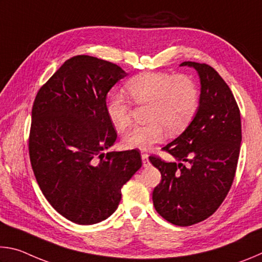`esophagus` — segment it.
Listing matches in <instances>:
<instances>
[{
	"mask_svg": "<svg viewBox=\"0 0 262 262\" xmlns=\"http://www.w3.org/2000/svg\"><path fill=\"white\" fill-rule=\"evenodd\" d=\"M142 157V163H143V166H149L150 163H149V159H148V154L143 152L141 155Z\"/></svg>",
	"mask_w": 262,
	"mask_h": 262,
	"instance_id": "obj_1",
	"label": "esophagus"
}]
</instances>
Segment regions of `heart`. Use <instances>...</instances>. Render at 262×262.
<instances>
[{
    "label": "heart",
    "instance_id": "1",
    "mask_svg": "<svg viewBox=\"0 0 262 262\" xmlns=\"http://www.w3.org/2000/svg\"><path fill=\"white\" fill-rule=\"evenodd\" d=\"M127 95L137 106L148 105L145 125L136 126L123 136L128 149L148 150L168 134H178L193 121L200 106V90L195 79L186 74L147 72L126 83ZM106 113L118 130L130 123L132 106L125 95L117 92L106 101Z\"/></svg>",
    "mask_w": 262,
    "mask_h": 262
}]
</instances>
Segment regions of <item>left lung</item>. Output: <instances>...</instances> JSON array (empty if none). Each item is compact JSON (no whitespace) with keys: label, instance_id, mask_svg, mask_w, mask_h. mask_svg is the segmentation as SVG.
I'll list each match as a JSON object with an SVG mask.
<instances>
[{"label":"left lung","instance_id":"obj_1","mask_svg":"<svg viewBox=\"0 0 262 262\" xmlns=\"http://www.w3.org/2000/svg\"><path fill=\"white\" fill-rule=\"evenodd\" d=\"M181 66L200 76L199 111L183 134L162 148L178 163L149 159L162 174L152 192L155 209L170 223L188 227L211 216L227 198L236 176L242 121L231 90L214 68L192 61Z\"/></svg>","mask_w":262,"mask_h":262}]
</instances>
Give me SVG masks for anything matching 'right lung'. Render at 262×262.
I'll use <instances>...</instances> for the list:
<instances>
[{"label":"right lung","mask_w":262,"mask_h":262,"mask_svg":"<svg viewBox=\"0 0 262 262\" xmlns=\"http://www.w3.org/2000/svg\"><path fill=\"white\" fill-rule=\"evenodd\" d=\"M126 73L89 55L68 59L39 89L29 154L51 206L76 224H96L117 210L121 187L142 165L139 150L101 154L117 140L106 96Z\"/></svg>","instance_id":"obj_1"}]
</instances>
